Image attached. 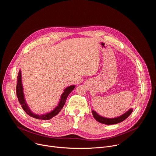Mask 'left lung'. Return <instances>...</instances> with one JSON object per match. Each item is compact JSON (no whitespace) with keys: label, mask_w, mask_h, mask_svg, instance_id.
Wrapping results in <instances>:
<instances>
[{"label":"left lung","mask_w":156,"mask_h":156,"mask_svg":"<svg viewBox=\"0 0 156 156\" xmlns=\"http://www.w3.org/2000/svg\"><path fill=\"white\" fill-rule=\"evenodd\" d=\"M132 112H133V109H129L123 115H122L119 117L114 118V119H107V118L102 117L99 115L94 110L92 111V114L93 115L94 118L98 122H99L101 123L105 124V125H113V124H117V123H120V122H123V120H125L126 118H128L129 116V115L132 113Z\"/></svg>","instance_id":"1"}]
</instances>
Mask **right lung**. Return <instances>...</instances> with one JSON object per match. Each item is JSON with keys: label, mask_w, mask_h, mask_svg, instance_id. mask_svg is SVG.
Returning a JSON list of instances; mask_svg holds the SVG:
<instances>
[{"label": "right lung", "mask_w": 156, "mask_h": 156, "mask_svg": "<svg viewBox=\"0 0 156 156\" xmlns=\"http://www.w3.org/2000/svg\"><path fill=\"white\" fill-rule=\"evenodd\" d=\"M75 88V86H70L69 87H66L65 90H64V92L61 96V99L60 101L58 103V105L54 110H53L52 112L50 113L46 114H44V115H36L33 114L30 109L29 108L28 106L25 102V100L24 98V94L23 92V87H22L21 84V72L20 71L17 76V84H16V96L18 100V102L21 105L22 108L23 109L25 112L30 117H33L36 119L41 120H48L51 119L52 117H55L60 112L61 109L63 107L65 103L66 102V99H67V97L69 96V94L73 90V89Z\"/></svg>", "instance_id": "1"}]
</instances>
